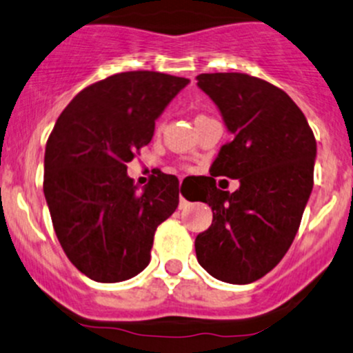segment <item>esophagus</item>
Listing matches in <instances>:
<instances>
[{
	"instance_id": "obj_1",
	"label": "esophagus",
	"mask_w": 353,
	"mask_h": 353,
	"mask_svg": "<svg viewBox=\"0 0 353 353\" xmlns=\"http://www.w3.org/2000/svg\"><path fill=\"white\" fill-rule=\"evenodd\" d=\"M185 205H187V200H185V198L181 196V193H180V208H183Z\"/></svg>"
}]
</instances>
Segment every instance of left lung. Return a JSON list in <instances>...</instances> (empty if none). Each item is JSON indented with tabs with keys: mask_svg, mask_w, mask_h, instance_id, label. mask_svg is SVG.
<instances>
[{
	"mask_svg": "<svg viewBox=\"0 0 353 353\" xmlns=\"http://www.w3.org/2000/svg\"><path fill=\"white\" fill-rule=\"evenodd\" d=\"M196 81L232 133L212 173L240 181L228 193L207 176L200 201L213 220L196 236V260L221 282L252 283L283 259L299 232L316 141L302 110L270 83L245 73H201Z\"/></svg>",
	"mask_w": 353,
	"mask_h": 353,
	"instance_id": "left-lung-1",
	"label": "left lung"
}]
</instances>
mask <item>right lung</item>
<instances>
[{"label": "right lung", "mask_w": 353, "mask_h": 353, "mask_svg": "<svg viewBox=\"0 0 353 353\" xmlns=\"http://www.w3.org/2000/svg\"><path fill=\"white\" fill-rule=\"evenodd\" d=\"M190 83L126 71L88 86L63 110L45 152V192L59 245L94 282L132 279L150 263L157 227L178 207V180L158 175L138 190L126 173L155 121Z\"/></svg>", "instance_id": "1"}]
</instances>
